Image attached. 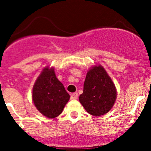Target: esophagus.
Instances as JSON below:
<instances>
[{"label": "esophagus", "mask_w": 151, "mask_h": 151, "mask_svg": "<svg viewBox=\"0 0 151 151\" xmlns=\"http://www.w3.org/2000/svg\"><path fill=\"white\" fill-rule=\"evenodd\" d=\"M77 97H78V94H77V92H74V93H73L72 95H71V99H72V100H77Z\"/></svg>", "instance_id": "34e87169"}]
</instances>
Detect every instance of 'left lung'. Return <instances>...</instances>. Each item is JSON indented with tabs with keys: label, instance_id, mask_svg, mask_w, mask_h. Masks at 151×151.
<instances>
[{
	"label": "left lung",
	"instance_id": "obj_1",
	"mask_svg": "<svg viewBox=\"0 0 151 151\" xmlns=\"http://www.w3.org/2000/svg\"><path fill=\"white\" fill-rule=\"evenodd\" d=\"M116 97L115 86L105 69L101 65L91 68L79 98L87 112L94 116L105 115L113 107Z\"/></svg>",
	"mask_w": 151,
	"mask_h": 151
}]
</instances>
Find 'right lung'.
<instances>
[{
    "label": "right lung",
    "mask_w": 151,
    "mask_h": 151,
    "mask_svg": "<svg viewBox=\"0 0 151 151\" xmlns=\"http://www.w3.org/2000/svg\"><path fill=\"white\" fill-rule=\"evenodd\" d=\"M69 98L54 68H44L33 87L32 100L37 110L48 118H54L62 113Z\"/></svg>",
    "instance_id": "add662e5"
}]
</instances>
